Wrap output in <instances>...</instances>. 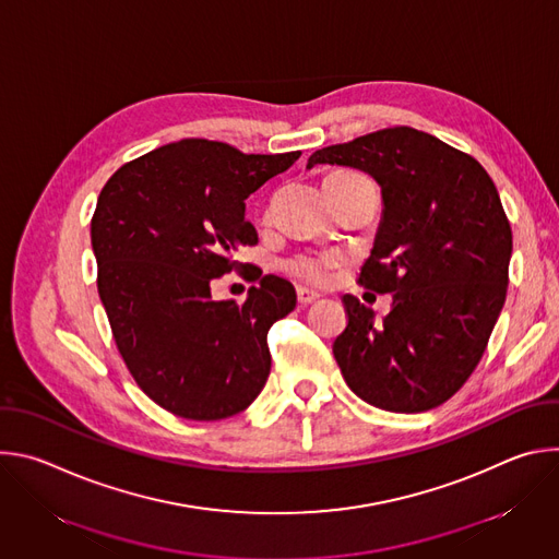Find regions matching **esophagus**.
<instances>
[{
	"mask_svg": "<svg viewBox=\"0 0 559 559\" xmlns=\"http://www.w3.org/2000/svg\"><path fill=\"white\" fill-rule=\"evenodd\" d=\"M296 298H298V302L305 307V305L316 302L318 298H321V294H316L313 289H307V287H296Z\"/></svg>",
	"mask_w": 559,
	"mask_h": 559,
	"instance_id": "esophagus-1",
	"label": "esophagus"
}]
</instances>
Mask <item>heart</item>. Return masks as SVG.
<instances>
[{
	"instance_id": "1",
	"label": "heart",
	"mask_w": 559,
	"mask_h": 559,
	"mask_svg": "<svg viewBox=\"0 0 559 559\" xmlns=\"http://www.w3.org/2000/svg\"><path fill=\"white\" fill-rule=\"evenodd\" d=\"M330 177L345 179V181H365L367 177L354 170H336ZM341 265V259L336 254H294L283 261V270L292 274L298 281L313 283V285H325L332 281L334 270Z\"/></svg>"
}]
</instances>
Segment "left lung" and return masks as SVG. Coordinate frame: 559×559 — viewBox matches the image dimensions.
Returning <instances> with one entry per match:
<instances>
[{
	"mask_svg": "<svg viewBox=\"0 0 559 559\" xmlns=\"http://www.w3.org/2000/svg\"><path fill=\"white\" fill-rule=\"evenodd\" d=\"M336 164L382 188V223L358 283L393 294L391 311L343 296L347 328L334 358L365 403L420 414L480 362L509 285L513 234L500 194L475 158L409 126L316 150L307 168Z\"/></svg>",
	"mask_w": 559,
	"mask_h": 559,
	"instance_id": "obj_1",
	"label": "left lung"
}]
</instances>
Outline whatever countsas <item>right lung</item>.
<instances>
[{"label": "right lung", "instance_id": "add662e5", "mask_svg": "<svg viewBox=\"0 0 559 559\" xmlns=\"http://www.w3.org/2000/svg\"><path fill=\"white\" fill-rule=\"evenodd\" d=\"M300 152L246 154L223 141L181 139L123 164L104 186L91 221L97 289L117 349L141 391L188 420L248 409L270 376V328L296 307L278 276L246 302L212 300L259 234L246 199L285 173Z\"/></svg>", "mask_w": 559, "mask_h": 559}]
</instances>
